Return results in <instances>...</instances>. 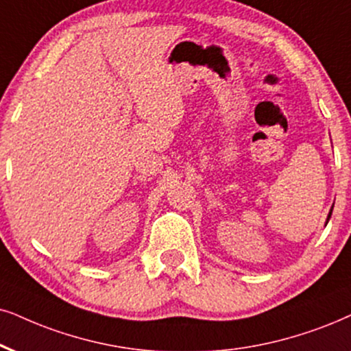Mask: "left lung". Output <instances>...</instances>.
I'll return each mask as SVG.
<instances>
[{"label": "left lung", "mask_w": 351, "mask_h": 351, "mask_svg": "<svg viewBox=\"0 0 351 351\" xmlns=\"http://www.w3.org/2000/svg\"><path fill=\"white\" fill-rule=\"evenodd\" d=\"M330 215H332V212H330V214H329V219H330ZM329 219H327V221H329Z\"/></svg>", "instance_id": "left-lung-1"}]
</instances>
